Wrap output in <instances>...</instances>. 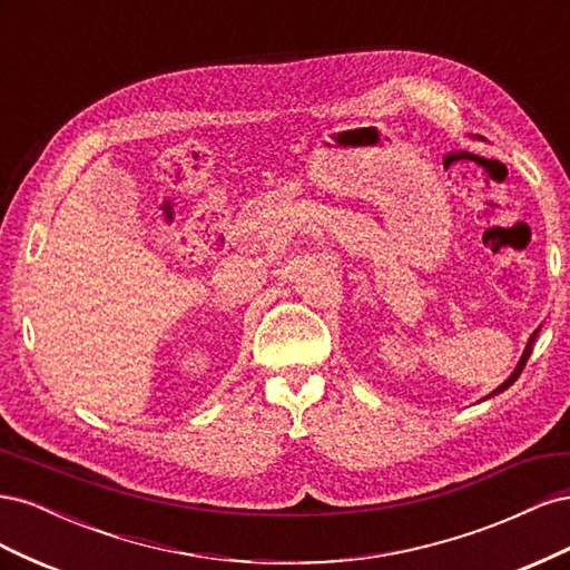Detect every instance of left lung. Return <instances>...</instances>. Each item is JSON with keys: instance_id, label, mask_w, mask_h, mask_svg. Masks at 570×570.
Listing matches in <instances>:
<instances>
[{"instance_id": "8db88e82", "label": "left lung", "mask_w": 570, "mask_h": 570, "mask_svg": "<svg viewBox=\"0 0 570 570\" xmlns=\"http://www.w3.org/2000/svg\"><path fill=\"white\" fill-rule=\"evenodd\" d=\"M538 333H540V327L530 335V340H528V344H525V350H523V356H521V361H519V366H515V368H513V373L507 377V381H504L502 385H499L494 392H490L488 396H494V394H499V392H504L507 387H511V385L515 383V377H519V375H521V371L525 368V361H528V356H530V352H532V342H534V337H538Z\"/></svg>"}]
</instances>
